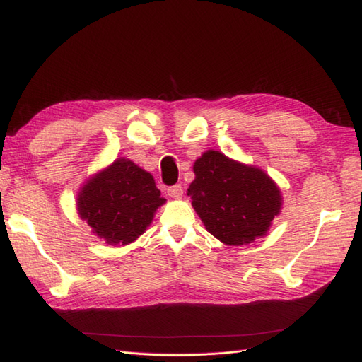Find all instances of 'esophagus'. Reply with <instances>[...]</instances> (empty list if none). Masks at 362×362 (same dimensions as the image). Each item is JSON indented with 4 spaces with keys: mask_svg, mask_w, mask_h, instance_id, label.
<instances>
[{
    "mask_svg": "<svg viewBox=\"0 0 362 362\" xmlns=\"http://www.w3.org/2000/svg\"><path fill=\"white\" fill-rule=\"evenodd\" d=\"M182 193H184V189L181 184H175V185H172V187L168 189V194L172 196V198H181Z\"/></svg>",
    "mask_w": 362,
    "mask_h": 362,
    "instance_id": "34e87169",
    "label": "esophagus"
}]
</instances>
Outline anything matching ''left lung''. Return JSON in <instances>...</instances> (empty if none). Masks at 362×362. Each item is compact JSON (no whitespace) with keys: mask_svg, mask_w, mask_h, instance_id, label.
Wrapping results in <instances>:
<instances>
[{"mask_svg":"<svg viewBox=\"0 0 362 362\" xmlns=\"http://www.w3.org/2000/svg\"><path fill=\"white\" fill-rule=\"evenodd\" d=\"M189 196L206 231L225 245L240 246L261 237L281 210V192L255 168L208 151L193 166Z\"/></svg>","mask_w":362,"mask_h":362,"instance_id":"8db88e82","label":"left lung"}]
</instances>
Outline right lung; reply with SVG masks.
<instances>
[{"instance_id":"add662e5","label":"right lung","mask_w":362,"mask_h":362,"mask_svg":"<svg viewBox=\"0 0 362 362\" xmlns=\"http://www.w3.org/2000/svg\"><path fill=\"white\" fill-rule=\"evenodd\" d=\"M164 201L151 173L119 158L84 185L78 194V211L98 237L120 246L145 233Z\"/></svg>"}]
</instances>
